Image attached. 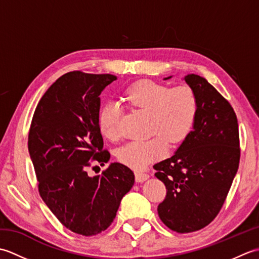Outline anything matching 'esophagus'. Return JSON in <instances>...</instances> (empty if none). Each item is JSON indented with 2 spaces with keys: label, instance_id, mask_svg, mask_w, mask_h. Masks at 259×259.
Instances as JSON below:
<instances>
[{
  "label": "esophagus",
  "instance_id": "esophagus-1",
  "mask_svg": "<svg viewBox=\"0 0 259 259\" xmlns=\"http://www.w3.org/2000/svg\"><path fill=\"white\" fill-rule=\"evenodd\" d=\"M148 178H149V175L148 174H142V172H137L136 174V181L137 183H144Z\"/></svg>",
  "mask_w": 259,
  "mask_h": 259
}]
</instances>
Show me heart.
<instances>
[{
	"mask_svg": "<svg viewBox=\"0 0 259 259\" xmlns=\"http://www.w3.org/2000/svg\"><path fill=\"white\" fill-rule=\"evenodd\" d=\"M125 100L135 108L149 111L151 139L131 141L117 151L120 162L136 170L145 169L156 159L166 155L168 140L171 145L184 141L194 126L198 111L195 91L188 85L170 88L149 80L139 81L129 87ZM122 108L115 101L103 104L98 115L101 135L109 140L119 137Z\"/></svg>",
	"mask_w": 259,
	"mask_h": 259,
	"instance_id": "obj_1",
	"label": "heart"
}]
</instances>
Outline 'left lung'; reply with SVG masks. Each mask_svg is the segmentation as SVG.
I'll return each instance as SVG.
<instances>
[{"instance_id": "8db88e82", "label": "left lung", "mask_w": 259, "mask_h": 259, "mask_svg": "<svg viewBox=\"0 0 259 259\" xmlns=\"http://www.w3.org/2000/svg\"><path fill=\"white\" fill-rule=\"evenodd\" d=\"M184 80L198 100L194 126L172 157L153 166L167 189L158 206L159 217L181 234L196 232L213 221L240 158L237 117L229 102L205 78L188 74Z\"/></svg>"}]
</instances>
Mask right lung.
Returning <instances> with one entry per match:
<instances>
[{"instance_id": "1", "label": "right lung", "mask_w": 259, "mask_h": 259, "mask_svg": "<svg viewBox=\"0 0 259 259\" xmlns=\"http://www.w3.org/2000/svg\"><path fill=\"white\" fill-rule=\"evenodd\" d=\"M117 80L112 74L65 73L37 103L29 133V152L38 192L62 225L71 232L93 236L106 230L121 199L135 184V175L112 162L90 177V159L107 163L98 126L101 92Z\"/></svg>"}]
</instances>
